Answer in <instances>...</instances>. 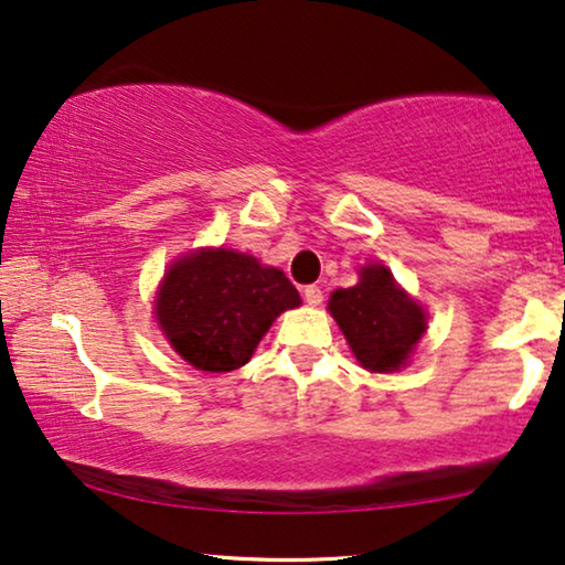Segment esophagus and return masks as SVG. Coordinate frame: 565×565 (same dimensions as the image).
<instances>
[{
  "label": "esophagus",
  "mask_w": 565,
  "mask_h": 565,
  "mask_svg": "<svg viewBox=\"0 0 565 565\" xmlns=\"http://www.w3.org/2000/svg\"><path fill=\"white\" fill-rule=\"evenodd\" d=\"M303 298H306L308 306H321L323 303V292H321L319 285H308V288L303 290Z\"/></svg>",
  "instance_id": "34e87169"
}]
</instances>
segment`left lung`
<instances>
[{
    "mask_svg": "<svg viewBox=\"0 0 565 565\" xmlns=\"http://www.w3.org/2000/svg\"><path fill=\"white\" fill-rule=\"evenodd\" d=\"M329 311L344 331L354 358L373 373L398 370L427 331L422 308L381 265L362 267L360 282L337 290L329 300Z\"/></svg>",
    "mask_w": 565,
    "mask_h": 565,
    "instance_id": "left-lung-1",
    "label": "left lung"
}]
</instances>
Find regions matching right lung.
Here are the masks:
<instances>
[{
	"mask_svg": "<svg viewBox=\"0 0 565 565\" xmlns=\"http://www.w3.org/2000/svg\"><path fill=\"white\" fill-rule=\"evenodd\" d=\"M300 296L282 269L249 254L205 249L177 259L157 296V319L192 367L228 373L249 362L259 339Z\"/></svg>",
	"mask_w": 565,
	"mask_h": 565,
	"instance_id": "right-lung-1",
	"label": "right lung"
}]
</instances>
